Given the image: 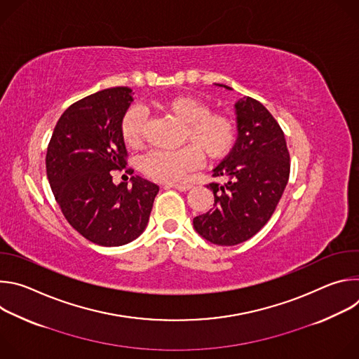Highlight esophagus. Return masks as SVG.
Returning a JSON list of instances; mask_svg holds the SVG:
<instances>
[{
  "label": "esophagus",
  "mask_w": 359,
  "mask_h": 359,
  "mask_svg": "<svg viewBox=\"0 0 359 359\" xmlns=\"http://www.w3.org/2000/svg\"><path fill=\"white\" fill-rule=\"evenodd\" d=\"M166 187H173L180 191H187L193 187V184L191 183H169V184H166Z\"/></svg>",
  "instance_id": "obj_1"
}]
</instances>
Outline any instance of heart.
I'll return each mask as SVG.
<instances>
[{
    "mask_svg": "<svg viewBox=\"0 0 359 359\" xmlns=\"http://www.w3.org/2000/svg\"><path fill=\"white\" fill-rule=\"evenodd\" d=\"M162 109L183 123V142L177 150H153L142 159L140 168L153 180L172 183L180 180L201 162V151L208 159H220L231 150L236 140V125L223 114H212L206 102L194 96H176L166 100ZM144 112L132 107L121 123L125 143L139 147L143 142Z\"/></svg>",
    "mask_w": 359,
    "mask_h": 359,
    "instance_id": "obj_1",
    "label": "heart"
}]
</instances>
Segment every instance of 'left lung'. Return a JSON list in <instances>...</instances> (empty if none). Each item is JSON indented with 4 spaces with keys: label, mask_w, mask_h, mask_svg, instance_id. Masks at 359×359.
I'll use <instances>...</instances> for the list:
<instances>
[{
    "label": "left lung",
    "mask_w": 359,
    "mask_h": 359,
    "mask_svg": "<svg viewBox=\"0 0 359 359\" xmlns=\"http://www.w3.org/2000/svg\"><path fill=\"white\" fill-rule=\"evenodd\" d=\"M234 108L237 140L213 169V176L226 183L208 186L215 194L213 209L193 219L194 230L217 245H236L259 233L273 216L290 177L287 142L273 115L250 96L237 100Z\"/></svg>",
    "instance_id": "8db88e82"
}]
</instances>
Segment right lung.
<instances>
[{"label": "right lung", "mask_w": 359, "mask_h": 359, "mask_svg": "<svg viewBox=\"0 0 359 359\" xmlns=\"http://www.w3.org/2000/svg\"><path fill=\"white\" fill-rule=\"evenodd\" d=\"M132 95L130 88L116 86L75 102L57 122L46 150V176L65 219L104 247L137 238L159 191L140 176L130 177L132 187L112 182L111 172L126 166L121 123Z\"/></svg>", "instance_id": "right-lung-1"}]
</instances>
